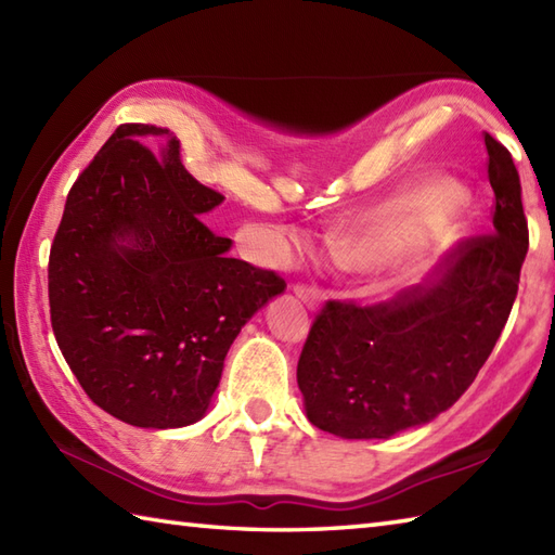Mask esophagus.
Wrapping results in <instances>:
<instances>
[{"instance_id": "obj_1", "label": "esophagus", "mask_w": 555, "mask_h": 555, "mask_svg": "<svg viewBox=\"0 0 555 555\" xmlns=\"http://www.w3.org/2000/svg\"><path fill=\"white\" fill-rule=\"evenodd\" d=\"M293 293H296V296H298L305 305H308L310 310H317V308H320V302H322V293L317 291L314 286L296 284V286H293Z\"/></svg>"}]
</instances>
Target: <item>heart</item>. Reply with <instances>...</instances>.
Returning a JSON list of instances; mask_svg holds the SVG:
<instances>
[{"label":"heart","mask_w":555,"mask_h":555,"mask_svg":"<svg viewBox=\"0 0 555 555\" xmlns=\"http://www.w3.org/2000/svg\"><path fill=\"white\" fill-rule=\"evenodd\" d=\"M465 211L467 197L453 183L412 188L384 211L362 250L391 269L398 284H417L439 253L455 241Z\"/></svg>","instance_id":"heart-1"}]
</instances>
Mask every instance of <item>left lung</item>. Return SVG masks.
<instances>
[{
    "instance_id": "left-lung-1",
    "label": "left lung",
    "mask_w": 555,
    "mask_h": 555,
    "mask_svg": "<svg viewBox=\"0 0 555 555\" xmlns=\"http://www.w3.org/2000/svg\"><path fill=\"white\" fill-rule=\"evenodd\" d=\"M493 233L457 243L429 284L360 308L328 300L298 360L308 420L340 439H388L451 408L503 332L529 231L511 152L485 133Z\"/></svg>"
}]
</instances>
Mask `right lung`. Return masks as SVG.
Instances as JSON below:
<instances>
[{"instance_id": "add662e5", "label": "right lung", "mask_w": 555, "mask_h": 555, "mask_svg": "<svg viewBox=\"0 0 555 555\" xmlns=\"http://www.w3.org/2000/svg\"><path fill=\"white\" fill-rule=\"evenodd\" d=\"M147 134L168 138L157 156ZM221 199L147 124L116 128L68 191L47 269L52 328L92 403L133 427L203 420L235 336L286 288L205 227Z\"/></svg>"}]
</instances>
